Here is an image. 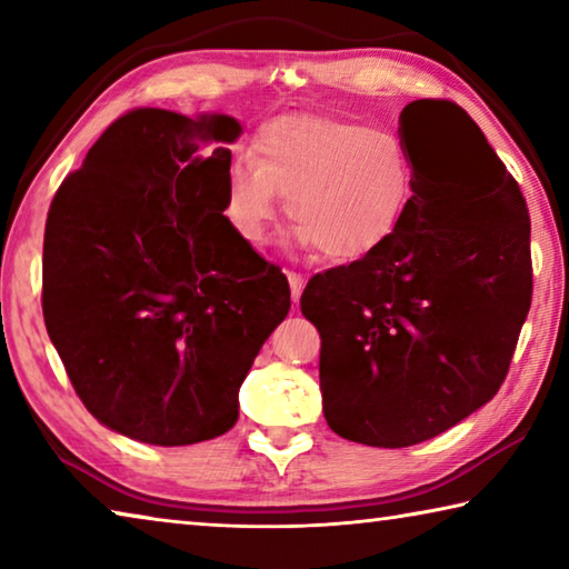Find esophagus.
<instances>
[{
    "label": "esophagus",
    "instance_id": "34e87169",
    "mask_svg": "<svg viewBox=\"0 0 569 569\" xmlns=\"http://www.w3.org/2000/svg\"><path fill=\"white\" fill-rule=\"evenodd\" d=\"M286 276H288V283H291V298H293V301H298V298H301V293H303L306 278L301 273H293V271H288Z\"/></svg>",
    "mask_w": 569,
    "mask_h": 569
}]
</instances>
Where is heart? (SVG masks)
Returning <instances> with one entry per match:
<instances>
[{
    "label": "heart",
    "mask_w": 569,
    "mask_h": 569,
    "mask_svg": "<svg viewBox=\"0 0 569 569\" xmlns=\"http://www.w3.org/2000/svg\"><path fill=\"white\" fill-rule=\"evenodd\" d=\"M411 188V160L397 134L359 120L288 118L258 132L256 160H233L226 210L236 233L261 246L283 198L298 243L343 263L387 243Z\"/></svg>",
    "instance_id": "1"
}]
</instances>
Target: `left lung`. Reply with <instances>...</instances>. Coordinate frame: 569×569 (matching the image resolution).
Masks as SVG:
<instances>
[{
    "label": "left lung",
    "instance_id": "left-lung-1",
    "mask_svg": "<svg viewBox=\"0 0 569 569\" xmlns=\"http://www.w3.org/2000/svg\"><path fill=\"white\" fill-rule=\"evenodd\" d=\"M399 134L413 170L399 228L301 296L321 333L326 421L383 449L419 445L485 407L532 303L527 203L479 124L449 100H417Z\"/></svg>",
    "mask_w": 569,
    "mask_h": 569
}]
</instances>
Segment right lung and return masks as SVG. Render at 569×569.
Here are the masks:
<instances>
[{"instance_id": "right-lung-1", "label": "right lung", "mask_w": 569, "mask_h": 569, "mask_svg": "<svg viewBox=\"0 0 569 569\" xmlns=\"http://www.w3.org/2000/svg\"><path fill=\"white\" fill-rule=\"evenodd\" d=\"M240 132L230 114L124 112L47 213V333L92 417L146 445L226 435L291 308L281 268L223 216Z\"/></svg>"}]
</instances>
